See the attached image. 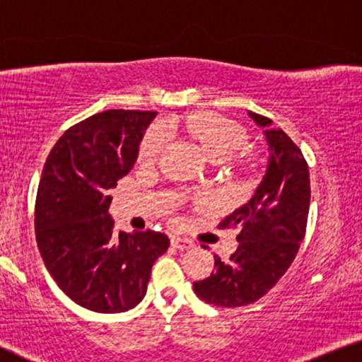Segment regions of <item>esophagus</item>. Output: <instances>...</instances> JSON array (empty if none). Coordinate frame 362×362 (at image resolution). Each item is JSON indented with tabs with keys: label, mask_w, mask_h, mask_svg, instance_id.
<instances>
[{
	"label": "esophagus",
	"mask_w": 362,
	"mask_h": 362,
	"mask_svg": "<svg viewBox=\"0 0 362 362\" xmlns=\"http://www.w3.org/2000/svg\"><path fill=\"white\" fill-rule=\"evenodd\" d=\"M170 244H172V247H175V249H179V250H188L193 247V242L188 239H183V237H172Z\"/></svg>",
	"instance_id": "34e87169"
}]
</instances>
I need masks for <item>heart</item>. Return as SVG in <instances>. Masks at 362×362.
Wrapping results in <instances>:
<instances>
[{
  "label": "heart",
  "mask_w": 362,
  "mask_h": 362,
  "mask_svg": "<svg viewBox=\"0 0 362 362\" xmlns=\"http://www.w3.org/2000/svg\"><path fill=\"white\" fill-rule=\"evenodd\" d=\"M167 129H177L198 143L204 156L213 163L228 159L237 148L247 141V129L239 122L214 112L198 110L172 120L165 125ZM164 134L160 128H149L144 134L138 158L144 164L158 159L164 149Z\"/></svg>",
  "instance_id": "b5f03b06"
}]
</instances>
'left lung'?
I'll return each mask as SVG.
<instances>
[{"label": "left lung", "mask_w": 362, "mask_h": 362, "mask_svg": "<svg viewBox=\"0 0 362 362\" xmlns=\"http://www.w3.org/2000/svg\"><path fill=\"white\" fill-rule=\"evenodd\" d=\"M265 128L269 148L265 177L255 195L221 221L219 229H239V247L216 272L193 283L199 299L219 307L249 305L265 296L294 262L304 240L310 204L309 167L300 149L272 120L249 112Z\"/></svg>", "instance_id": "obj_1"}]
</instances>
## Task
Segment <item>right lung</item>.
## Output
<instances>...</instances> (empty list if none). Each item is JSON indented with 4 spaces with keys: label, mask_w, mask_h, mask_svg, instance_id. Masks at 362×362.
I'll return each instance as SVG.
<instances>
[{
    "label": "right lung",
    "mask_w": 362,
    "mask_h": 362,
    "mask_svg": "<svg viewBox=\"0 0 362 362\" xmlns=\"http://www.w3.org/2000/svg\"><path fill=\"white\" fill-rule=\"evenodd\" d=\"M158 112L107 110L76 123L43 165L35 199V235L43 263L69 299L84 309H133L151 268L169 249L156 230L115 233L110 190L136 163L143 134Z\"/></svg>",
    "instance_id": "obj_1"
}]
</instances>
